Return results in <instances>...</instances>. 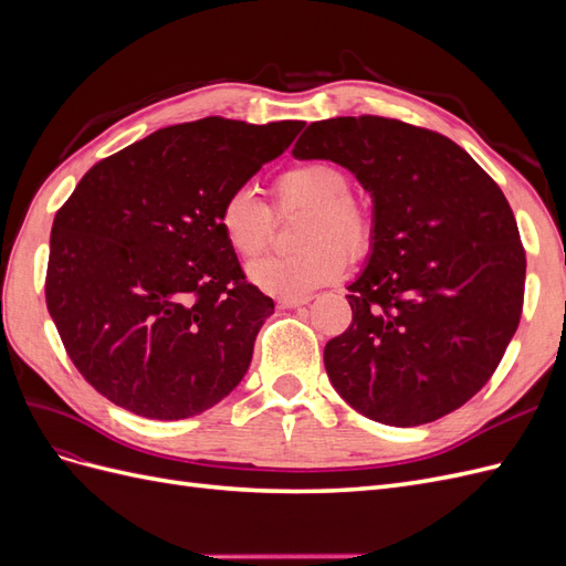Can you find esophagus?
Listing matches in <instances>:
<instances>
[{"mask_svg": "<svg viewBox=\"0 0 566 566\" xmlns=\"http://www.w3.org/2000/svg\"><path fill=\"white\" fill-rule=\"evenodd\" d=\"M310 302H312L310 295H304V297H281L279 300V304L283 306V310H297V306L310 304Z\"/></svg>", "mask_w": 566, "mask_h": 566, "instance_id": "34e87169", "label": "esophagus"}]
</instances>
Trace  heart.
Wrapping results in <instances>:
<instances>
[{"label":"heart","instance_id":"obj_1","mask_svg":"<svg viewBox=\"0 0 566 566\" xmlns=\"http://www.w3.org/2000/svg\"><path fill=\"white\" fill-rule=\"evenodd\" d=\"M279 205H306L297 229L295 252L266 254L248 264V279L281 297H304L335 281L347 266V254H364L373 243V212L349 193V177L328 160H302L285 167L273 181ZM219 231L229 245L252 256L271 235V210L250 188H235L217 212Z\"/></svg>","mask_w":566,"mask_h":566}]
</instances>
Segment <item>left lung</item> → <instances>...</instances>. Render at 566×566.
Listing matches in <instances>:
<instances>
[{
	"label": "left lung",
	"mask_w": 566,
	"mask_h": 566,
	"mask_svg": "<svg viewBox=\"0 0 566 566\" xmlns=\"http://www.w3.org/2000/svg\"><path fill=\"white\" fill-rule=\"evenodd\" d=\"M297 160H331L373 198L352 325L323 352L337 394L394 427L439 420L482 389L515 335L526 256L510 205L447 136L378 115L312 123Z\"/></svg>",
	"instance_id": "1"
}]
</instances>
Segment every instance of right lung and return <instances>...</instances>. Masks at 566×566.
Instances as JSON below:
<instances>
[{
  "instance_id": "right-lung-1",
  "label": "right lung",
  "mask_w": 566,
  "mask_h": 566,
  "mask_svg": "<svg viewBox=\"0 0 566 566\" xmlns=\"http://www.w3.org/2000/svg\"><path fill=\"white\" fill-rule=\"evenodd\" d=\"M302 127L205 117L80 179L51 227L44 293L67 356L108 401L184 420L243 380L273 300L245 281L217 212Z\"/></svg>"
}]
</instances>
